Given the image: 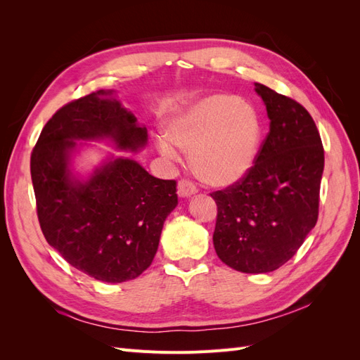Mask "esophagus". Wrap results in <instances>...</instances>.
Instances as JSON below:
<instances>
[{
  "mask_svg": "<svg viewBox=\"0 0 360 360\" xmlns=\"http://www.w3.org/2000/svg\"><path fill=\"white\" fill-rule=\"evenodd\" d=\"M197 192H198V189L192 181H189V180H180L179 181V186H177L179 197L188 198V197H192V195L197 193Z\"/></svg>",
  "mask_w": 360,
  "mask_h": 360,
  "instance_id": "esophagus-1",
  "label": "esophagus"
}]
</instances>
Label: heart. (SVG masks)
<instances>
[{
  "mask_svg": "<svg viewBox=\"0 0 360 360\" xmlns=\"http://www.w3.org/2000/svg\"><path fill=\"white\" fill-rule=\"evenodd\" d=\"M168 138L189 150L192 171L212 186H230L252 168L261 141V122L252 106L234 94H212L174 118ZM168 139L159 151L169 160L179 153Z\"/></svg>",
  "mask_w": 360,
  "mask_h": 360,
  "instance_id": "obj_1",
  "label": "heart"
}]
</instances>
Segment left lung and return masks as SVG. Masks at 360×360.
I'll return each instance as SVG.
<instances>
[{
    "label": "left lung",
    "mask_w": 360,
    "mask_h": 360,
    "mask_svg": "<svg viewBox=\"0 0 360 360\" xmlns=\"http://www.w3.org/2000/svg\"><path fill=\"white\" fill-rule=\"evenodd\" d=\"M270 130L246 176L210 193L217 205L213 245L226 266L267 274L297 252L319 219L324 150L319 129L290 97L255 84Z\"/></svg>",
    "instance_id": "obj_1"
}]
</instances>
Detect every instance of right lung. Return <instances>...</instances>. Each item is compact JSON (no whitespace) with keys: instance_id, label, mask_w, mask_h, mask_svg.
Instances as JSON below:
<instances>
[{"instance_id":"obj_1","label":"right lung","mask_w":360,"mask_h":360,"mask_svg":"<svg viewBox=\"0 0 360 360\" xmlns=\"http://www.w3.org/2000/svg\"><path fill=\"white\" fill-rule=\"evenodd\" d=\"M111 94L99 90L60 108L43 127L30 167L46 242L75 269L115 284L151 264L179 198L176 180L156 179L127 158L111 159L85 181L72 177L75 139L111 138L132 151L147 144V129Z\"/></svg>"}]
</instances>
